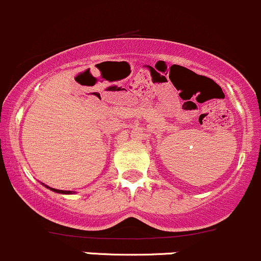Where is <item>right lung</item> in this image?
Segmentation results:
<instances>
[{
  "label": "right lung",
  "mask_w": 261,
  "mask_h": 261,
  "mask_svg": "<svg viewBox=\"0 0 261 261\" xmlns=\"http://www.w3.org/2000/svg\"><path fill=\"white\" fill-rule=\"evenodd\" d=\"M44 186L46 187V189H49V190H51V191H54V192H56V193H63V195H71V193H75V192H72V191H64V190H56V189H53V187L46 186V185H44Z\"/></svg>",
  "instance_id": "obj_1"
}]
</instances>
